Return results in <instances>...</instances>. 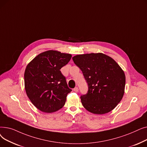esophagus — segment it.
<instances>
[{"label":"esophagus","instance_id":"34e87169","mask_svg":"<svg viewBox=\"0 0 147 147\" xmlns=\"http://www.w3.org/2000/svg\"><path fill=\"white\" fill-rule=\"evenodd\" d=\"M74 91L76 92H78L79 91V89L78 87H76L74 89Z\"/></svg>","mask_w":147,"mask_h":147}]
</instances>
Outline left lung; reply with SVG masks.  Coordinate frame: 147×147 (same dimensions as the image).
Segmentation results:
<instances>
[{
	"mask_svg": "<svg viewBox=\"0 0 147 147\" xmlns=\"http://www.w3.org/2000/svg\"><path fill=\"white\" fill-rule=\"evenodd\" d=\"M73 60L88 84V93L80 97L84 109L95 114L113 110L125 93L126 76L120 65L102 53L78 55Z\"/></svg>",
	"mask_w": 147,
	"mask_h": 147,
	"instance_id": "left-lung-1",
	"label": "left lung"
}]
</instances>
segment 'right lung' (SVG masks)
I'll return each instance as SVG.
<instances>
[{
	"instance_id": "1",
	"label": "right lung",
	"mask_w": 147,
	"mask_h": 147,
	"mask_svg": "<svg viewBox=\"0 0 147 147\" xmlns=\"http://www.w3.org/2000/svg\"><path fill=\"white\" fill-rule=\"evenodd\" d=\"M69 53L49 50L37 55L26 67L24 85L30 101L42 112H55L65 105L71 91L60 69L68 64Z\"/></svg>"
}]
</instances>
